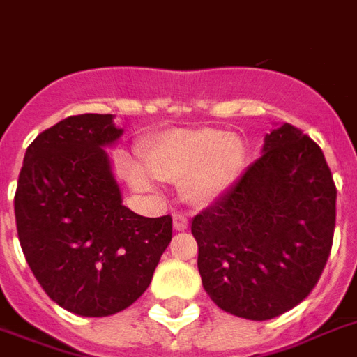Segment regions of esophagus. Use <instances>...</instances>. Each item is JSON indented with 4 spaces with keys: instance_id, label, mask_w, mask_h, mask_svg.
<instances>
[{
    "instance_id": "34e87169",
    "label": "esophagus",
    "mask_w": 357,
    "mask_h": 357,
    "mask_svg": "<svg viewBox=\"0 0 357 357\" xmlns=\"http://www.w3.org/2000/svg\"><path fill=\"white\" fill-rule=\"evenodd\" d=\"M187 225H189V220H187L185 214L176 212V214H174V229H176V231H183V229H187Z\"/></svg>"
}]
</instances>
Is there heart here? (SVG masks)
I'll use <instances>...</instances> for the list:
<instances>
[{"label":"heart","instance_id":"b5f03b06","mask_svg":"<svg viewBox=\"0 0 357 357\" xmlns=\"http://www.w3.org/2000/svg\"><path fill=\"white\" fill-rule=\"evenodd\" d=\"M149 172L128 164V178L137 189H151L153 176L185 181L187 197L197 204L214 201L237 178L243 166L241 143L222 130H174L143 149Z\"/></svg>","mask_w":357,"mask_h":357}]
</instances>
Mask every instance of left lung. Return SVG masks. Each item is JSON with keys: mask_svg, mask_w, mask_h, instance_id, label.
Segmentation results:
<instances>
[{"mask_svg": "<svg viewBox=\"0 0 357 357\" xmlns=\"http://www.w3.org/2000/svg\"><path fill=\"white\" fill-rule=\"evenodd\" d=\"M337 187L317 143L291 124L191 222L202 287L227 314L266 321L312 292L329 258Z\"/></svg>", "mask_w": 357, "mask_h": 357, "instance_id": "obj_1", "label": "left lung"}]
</instances>
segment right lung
<instances>
[{"mask_svg": "<svg viewBox=\"0 0 357 357\" xmlns=\"http://www.w3.org/2000/svg\"><path fill=\"white\" fill-rule=\"evenodd\" d=\"M122 128L112 114H78L42 132L20 168L15 218L22 252L53 302L107 317L147 291L172 241V218L122 204L110 158Z\"/></svg>", "mask_w": 357, "mask_h": 357, "instance_id": "right-lung-1", "label": "right lung"}]
</instances>
